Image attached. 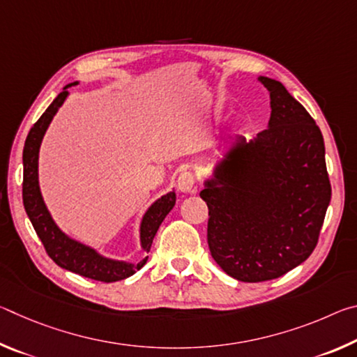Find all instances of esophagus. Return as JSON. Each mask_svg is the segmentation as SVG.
Listing matches in <instances>:
<instances>
[{
    "mask_svg": "<svg viewBox=\"0 0 357 357\" xmlns=\"http://www.w3.org/2000/svg\"><path fill=\"white\" fill-rule=\"evenodd\" d=\"M178 189L183 193H195L197 192L195 176H193L192 172H183L179 174Z\"/></svg>",
    "mask_w": 357,
    "mask_h": 357,
    "instance_id": "esophagus-1",
    "label": "esophagus"
}]
</instances>
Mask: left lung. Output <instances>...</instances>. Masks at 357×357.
<instances>
[{
	"mask_svg": "<svg viewBox=\"0 0 357 357\" xmlns=\"http://www.w3.org/2000/svg\"><path fill=\"white\" fill-rule=\"evenodd\" d=\"M271 98L268 129L233 138L200 197L215 263L241 282L273 280L310 257L331 202L321 130L280 82L258 77Z\"/></svg>",
	"mask_w": 357,
	"mask_h": 357,
	"instance_id": "obj_1",
	"label": "left lung"
}]
</instances>
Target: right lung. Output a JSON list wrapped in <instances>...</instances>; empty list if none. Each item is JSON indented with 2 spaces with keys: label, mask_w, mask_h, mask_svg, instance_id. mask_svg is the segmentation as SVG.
I'll use <instances>...</instances> for the list:
<instances>
[{
  "label": "right lung",
  "mask_w": 357,
  "mask_h": 357,
  "mask_svg": "<svg viewBox=\"0 0 357 357\" xmlns=\"http://www.w3.org/2000/svg\"><path fill=\"white\" fill-rule=\"evenodd\" d=\"M77 83L78 82L66 84L63 91L48 105L44 114L38 119V123L33 126L26 137L25 148H23V206H25L29 220H31L36 233H38L39 239L45 247L48 257L58 266L70 271V273L88 277V279L93 280H100L107 283L118 282L128 279V277L134 275L138 269H142L146 264L148 257H143L137 263L107 258L100 255L93 247L69 238L68 234L59 229L55 220H53L52 214L48 213L39 187L38 168L42 138H44L48 126H50L53 116L59 110V107L68 99V89L72 84ZM174 203H176V193L172 190L165 193V195H162L160 198H157L148 208L146 213H144L140 223V244L144 253L149 252L157 229H159L160 223L164 222L167 214L173 209Z\"/></svg>",
  "instance_id": "right-lung-1"
}]
</instances>
